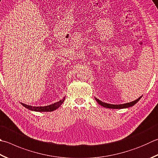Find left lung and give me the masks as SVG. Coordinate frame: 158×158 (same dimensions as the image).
<instances>
[{
	"label": "left lung",
	"mask_w": 158,
	"mask_h": 158,
	"mask_svg": "<svg viewBox=\"0 0 158 158\" xmlns=\"http://www.w3.org/2000/svg\"><path fill=\"white\" fill-rule=\"evenodd\" d=\"M142 98L139 97L138 99L133 101V102H131L129 103H125V104H123V105H111V104H107L105 102H103L102 101H100V100L97 99L96 98H95V99L98 102L99 105H100L101 106H102L104 107H106V108H109V109H124V108H128V107H130V106H132L136 104L137 102H138L139 100V99Z\"/></svg>",
	"instance_id": "obj_1"
}]
</instances>
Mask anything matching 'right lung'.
Returning <instances> with one entry per match:
<instances>
[{
    "label": "right lung",
    "mask_w": 158,
    "mask_h": 158,
    "mask_svg": "<svg viewBox=\"0 0 158 158\" xmlns=\"http://www.w3.org/2000/svg\"><path fill=\"white\" fill-rule=\"evenodd\" d=\"M65 99V97L62 98V100L58 101V102L53 103L52 105H50L48 106H33L31 105H25L24 103H20L21 105L25 106V108L28 109L31 111H38V112H48V111H53L54 110L57 109L59 106H60L62 103H63L64 100Z\"/></svg>",
    "instance_id": "1"
}]
</instances>
